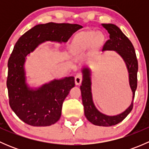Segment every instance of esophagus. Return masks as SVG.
<instances>
[{"label": "esophagus", "mask_w": 149, "mask_h": 149, "mask_svg": "<svg viewBox=\"0 0 149 149\" xmlns=\"http://www.w3.org/2000/svg\"><path fill=\"white\" fill-rule=\"evenodd\" d=\"M82 81V75L81 73H79L75 77V84L76 85H80Z\"/></svg>", "instance_id": "1"}]
</instances>
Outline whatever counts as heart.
Returning a JSON list of instances; mask_svg holds the SVG:
<instances>
[{"label": "heart", "mask_w": 149, "mask_h": 149, "mask_svg": "<svg viewBox=\"0 0 149 149\" xmlns=\"http://www.w3.org/2000/svg\"><path fill=\"white\" fill-rule=\"evenodd\" d=\"M104 42V36L101 32L85 31L79 33L72 40L70 49L74 54H81L89 49L91 54L99 52Z\"/></svg>", "instance_id": "obj_1"}]
</instances>
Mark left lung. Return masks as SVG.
Instances as JSON below:
<instances>
[{"label":"left lung","mask_w":149,"mask_h":149,"mask_svg":"<svg viewBox=\"0 0 149 149\" xmlns=\"http://www.w3.org/2000/svg\"><path fill=\"white\" fill-rule=\"evenodd\" d=\"M102 26L107 30L109 34V40H108L104 45L102 52L106 50L115 51L123 58L128 71L129 84L133 92L132 102L124 112L114 116L104 115L96 108L93 102L91 70L87 67L83 68V80L80 88L84 107V115L90 123L95 125L109 127L123 121L133 109L135 92L137 88V73L139 65L134 47L129 39L123 34L120 29L112 24H102Z\"/></svg>","instance_id":"8db88e82"}]
</instances>
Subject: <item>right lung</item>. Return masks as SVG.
<instances>
[{
  "instance_id": "add662e5",
  "label": "right lung",
  "mask_w": 149,
  "mask_h": 149,
  "mask_svg": "<svg viewBox=\"0 0 149 149\" xmlns=\"http://www.w3.org/2000/svg\"><path fill=\"white\" fill-rule=\"evenodd\" d=\"M82 26L72 24H47L34 26L18 40L8 62L9 104L20 120L31 126H49L58 121L62 106L75 86L73 76L54 79L39 88H30L26 82V57L39 45L47 41L66 42Z\"/></svg>"
}]
</instances>
